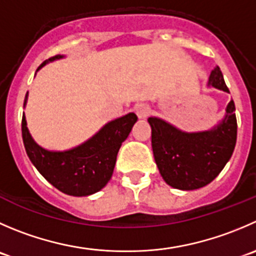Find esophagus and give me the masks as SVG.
<instances>
[{
	"label": "esophagus",
	"mask_w": 256,
	"mask_h": 256,
	"mask_svg": "<svg viewBox=\"0 0 256 256\" xmlns=\"http://www.w3.org/2000/svg\"><path fill=\"white\" fill-rule=\"evenodd\" d=\"M135 112L138 118H145L150 112V110H148V106L145 105V104H138L135 106Z\"/></svg>",
	"instance_id": "34e87169"
}]
</instances>
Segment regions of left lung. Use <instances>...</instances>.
<instances>
[{"label":"left lung","mask_w":256,"mask_h":256,"mask_svg":"<svg viewBox=\"0 0 256 256\" xmlns=\"http://www.w3.org/2000/svg\"><path fill=\"white\" fill-rule=\"evenodd\" d=\"M208 86L229 92L219 66L210 72ZM154 158L164 181L178 190L206 186L224 168L236 144L235 104L230 101L225 115L209 130L188 132L160 118H148Z\"/></svg>","instance_id":"left-lung-1"}]
</instances>
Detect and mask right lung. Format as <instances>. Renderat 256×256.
<instances>
[{
	"label": "right lung",
	"instance_id": "1",
	"mask_svg": "<svg viewBox=\"0 0 256 256\" xmlns=\"http://www.w3.org/2000/svg\"><path fill=\"white\" fill-rule=\"evenodd\" d=\"M64 57V54H57L46 60L37 71L48 62ZM27 98L28 92L24 98V108ZM136 121L138 116L128 112L105 124L85 142L68 150L54 151L42 148L34 140L24 114L22 138L31 162L51 185L71 196H88L105 188L110 181L121 144L128 138Z\"/></svg>",
	"mask_w": 256,
	"mask_h": 256
}]
</instances>
